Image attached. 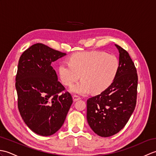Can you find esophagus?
Here are the masks:
<instances>
[{"mask_svg":"<svg viewBox=\"0 0 156 156\" xmlns=\"http://www.w3.org/2000/svg\"><path fill=\"white\" fill-rule=\"evenodd\" d=\"M72 98H73V100H74V102L76 101H78V100H80V97H78V95H76V94L75 95H73Z\"/></svg>","mask_w":156,"mask_h":156,"instance_id":"34e87169","label":"esophagus"}]
</instances>
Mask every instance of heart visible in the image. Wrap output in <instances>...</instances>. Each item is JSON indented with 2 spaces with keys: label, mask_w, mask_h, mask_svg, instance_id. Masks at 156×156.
<instances>
[{
  "label": "heart",
  "mask_w": 156,
  "mask_h": 156,
  "mask_svg": "<svg viewBox=\"0 0 156 156\" xmlns=\"http://www.w3.org/2000/svg\"><path fill=\"white\" fill-rule=\"evenodd\" d=\"M119 68L115 55L105 52L83 51L73 54L69 63L59 66L58 72L62 83L69 86L80 78L82 80L73 84L69 90L78 94L92 91L98 94L107 89L114 80Z\"/></svg>",
  "instance_id": "obj_1"
}]
</instances>
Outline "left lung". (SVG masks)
Instances as JSON below:
<instances>
[{"instance_id": "obj_1", "label": "left lung", "mask_w": 156, "mask_h": 156, "mask_svg": "<svg viewBox=\"0 0 156 156\" xmlns=\"http://www.w3.org/2000/svg\"><path fill=\"white\" fill-rule=\"evenodd\" d=\"M119 68L114 80L100 94L87 100V121L96 134L110 137L120 131L134 111L137 102V69L128 52L116 45Z\"/></svg>"}]
</instances>
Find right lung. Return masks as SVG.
<instances>
[{
    "label": "right lung",
    "instance_id": "right-lung-1",
    "mask_svg": "<svg viewBox=\"0 0 156 156\" xmlns=\"http://www.w3.org/2000/svg\"><path fill=\"white\" fill-rule=\"evenodd\" d=\"M66 55L35 44L19 58L15 82L19 111L27 127L42 136L54 134L62 127L73 102L68 92H62L65 88L51 66Z\"/></svg>",
    "mask_w": 156,
    "mask_h": 156
}]
</instances>
